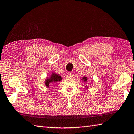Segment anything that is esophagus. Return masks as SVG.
Segmentation results:
<instances>
[{"mask_svg":"<svg viewBox=\"0 0 134 134\" xmlns=\"http://www.w3.org/2000/svg\"><path fill=\"white\" fill-rule=\"evenodd\" d=\"M73 74L72 73H71V72H69V73H68V77H69V78H72V77H73Z\"/></svg>","mask_w":134,"mask_h":134,"instance_id":"obj_1","label":"esophagus"}]
</instances>
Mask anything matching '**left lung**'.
I'll list each match as a JSON object with an SVG mask.
<instances>
[{"instance_id":"obj_1","label":"left lung","mask_w":134,"mask_h":134,"mask_svg":"<svg viewBox=\"0 0 134 134\" xmlns=\"http://www.w3.org/2000/svg\"><path fill=\"white\" fill-rule=\"evenodd\" d=\"M83 79L85 80V82H86V81H87V77H83Z\"/></svg>"}]
</instances>
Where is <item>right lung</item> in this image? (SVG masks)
I'll list each match as a JSON object with an SVG mask.
<instances>
[{"label": "right lung", "mask_w": 134, "mask_h": 134, "mask_svg": "<svg viewBox=\"0 0 134 134\" xmlns=\"http://www.w3.org/2000/svg\"><path fill=\"white\" fill-rule=\"evenodd\" d=\"M61 80V77L59 74H56V73H53L49 78H48L46 80L45 84L47 87H49V83H56L60 82Z\"/></svg>", "instance_id": "obj_1"}]
</instances>
